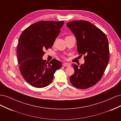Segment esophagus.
Here are the masks:
<instances>
[{
	"label": "esophagus",
	"instance_id": "obj_1",
	"mask_svg": "<svg viewBox=\"0 0 121 121\" xmlns=\"http://www.w3.org/2000/svg\"><path fill=\"white\" fill-rule=\"evenodd\" d=\"M63 66L64 67H69L71 66L69 64H67V63H64L63 64Z\"/></svg>",
	"mask_w": 121,
	"mask_h": 121
}]
</instances>
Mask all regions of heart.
Wrapping results in <instances>:
<instances>
[{"label":"heart","instance_id":"heart-1","mask_svg":"<svg viewBox=\"0 0 121 121\" xmlns=\"http://www.w3.org/2000/svg\"><path fill=\"white\" fill-rule=\"evenodd\" d=\"M69 37V36H66V37H65V38H67V37ZM63 58H65L64 56H63Z\"/></svg>","mask_w":121,"mask_h":121}]
</instances>
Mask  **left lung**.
<instances>
[{"label": "left lung", "instance_id": "left-lung-1", "mask_svg": "<svg viewBox=\"0 0 121 121\" xmlns=\"http://www.w3.org/2000/svg\"><path fill=\"white\" fill-rule=\"evenodd\" d=\"M75 36L77 51L84 56L85 63L73 64L75 72L69 78L72 85L79 89L94 86L101 79L109 57L108 41L100 29L89 22L74 21L67 23Z\"/></svg>", "mask_w": 121, "mask_h": 121}]
</instances>
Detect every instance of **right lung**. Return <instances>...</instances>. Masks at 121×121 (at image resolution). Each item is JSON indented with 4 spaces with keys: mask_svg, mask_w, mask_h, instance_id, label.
<instances>
[{
    "mask_svg": "<svg viewBox=\"0 0 121 121\" xmlns=\"http://www.w3.org/2000/svg\"><path fill=\"white\" fill-rule=\"evenodd\" d=\"M64 24V21H39L21 34L17 50L18 63L21 75L32 86H48L52 81L54 73L62 67L56 58L48 63L42 57L44 51L53 45Z\"/></svg>",
    "mask_w": 121,
    "mask_h": 121,
    "instance_id": "1",
    "label": "right lung"
}]
</instances>
